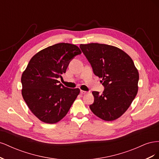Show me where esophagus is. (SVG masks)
I'll return each instance as SVG.
<instances>
[{
    "mask_svg": "<svg viewBox=\"0 0 159 159\" xmlns=\"http://www.w3.org/2000/svg\"><path fill=\"white\" fill-rule=\"evenodd\" d=\"M80 93H81V95H84V94L87 93H88V91H84V90H81V91H80Z\"/></svg>",
    "mask_w": 159,
    "mask_h": 159,
    "instance_id": "esophagus-1",
    "label": "esophagus"
}]
</instances>
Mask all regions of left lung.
<instances>
[{
    "label": "left lung",
    "instance_id": "obj_1",
    "mask_svg": "<svg viewBox=\"0 0 159 159\" xmlns=\"http://www.w3.org/2000/svg\"><path fill=\"white\" fill-rule=\"evenodd\" d=\"M80 49L95 75L102 78L104 91H93L94 102L89 108L105 121L120 117L131 105L138 91L139 72L127 54L113 46L91 43Z\"/></svg>",
    "mask_w": 159,
    "mask_h": 159
}]
</instances>
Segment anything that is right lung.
I'll use <instances>...</instances> for the list:
<instances>
[{
  "label": "right lung",
  "mask_w": 159,
  "mask_h": 159,
  "mask_svg": "<svg viewBox=\"0 0 159 159\" xmlns=\"http://www.w3.org/2000/svg\"><path fill=\"white\" fill-rule=\"evenodd\" d=\"M81 54L79 48L59 43L38 52L22 73V95L28 108L42 122L53 124L68 113L80 89L65 87L57 80L70 61Z\"/></svg>",
  "instance_id": "1"
}]
</instances>
